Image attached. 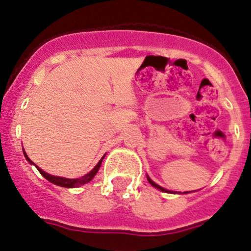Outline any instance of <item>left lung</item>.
<instances>
[{
  "instance_id": "8db88e82",
  "label": "left lung",
  "mask_w": 251,
  "mask_h": 251,
  "mask_svg": "<svg viewBox=\"0 0 251 251\" xmlns=\"http://www.w3.org/2000/svg\"><path fill=\"white\" fill-rule=\"evenodd\" d=\"M146 177H148V181L150 182V184L152 185L153 187H156L157 190L162 191V193H169V194H180V193H176V191H171V190H168V189H164V187H161V186H160V185H157L156 182H153L152 180H151L150 177H149V175H146ZM187 193H190V191H185L184 194H187Z\"/></svg>"
}]
</instances>
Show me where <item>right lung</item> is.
Here are the masks:
<instances>
[{
	"label": "right lung",
	"mask_w": 251,
	"mask_h": 251,
	"mask_svg": "<svg viewBox=\"0 0 251 251\" xmlns=\"http://www.w3.org/2000/svg\"><path fill=\"white\" fill-rule=\"evenodd\" d=\"M24 155H25V157H26L27 161L30 162L31 165H35L36 168H37V170L40 171V174H41V175L44 176L45 179L49 180V181H50V182H52V184L57 185V186L70 187V189H71V187H78V186H82V185H85V184H87V182L91 181V180L94 179V177H95V175H96V174H98L99 169H100V166H101V162H102L103 157H105V155H103V156L101 157L100 161L98 162V165H96V166H95V168L92 169V170L90 171V173H87L86 175L81 176V177H78V179H67V177H61V176L50 175L49 173H45V171L42 170V169L38 168V166H37V165L35 164V162L31 161L30 157L27 156V153H26V151H25V150H24Z\"/></svg>",
	"instance_id": "obj_1"
}]
</instances>
